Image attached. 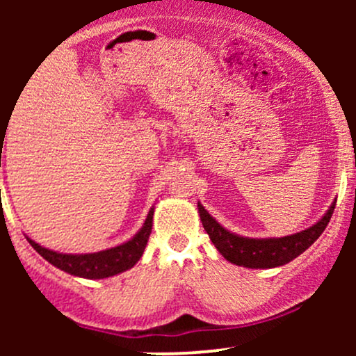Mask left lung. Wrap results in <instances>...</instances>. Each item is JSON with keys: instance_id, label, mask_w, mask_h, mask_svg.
Listing matches in <instances>:
<instances>
[{"instance_id": "8db88e82", "label": "left lung", "mask_w": 356, "mask_h": 356, "mask_svg": "<svg viewBox=\"0 0 356 356\" xmlns=\"http://www.w3.org/2000/svg\"><path fill=\"white\" fill-rule=\"evenodd\" d=\"M334 204L328 207L325 216L309 226L308 229L284 236V238H244L222 227L212 216L197 202L202 226L218 251L232 264L251 269H269L288 264L301 252H305L321 236L334 211Z\"/></svg>"}]
</instances>
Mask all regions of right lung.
Returning <instances> with one entry per match:
<instances>
[{
	"instance_id": "1",
	"label": "right lung",
	"mask_w": 356,
	"mask_h": 356,
	"mask_svg": "<svg viewBox=\"0 0 356 356\" xmlns=\"http://www.w3.org/2000/svg\"><path fill=\"white\" fill-rule=\"evenodd\" d=\"M152 220H154V206L150 207L149 214L144 226L138 229L134 238H130L125 243L118 244L115 248L104 249L99 252H87V254H67V252L51 251V249L40 246L33 239L26 236L28 243L33 246L38 254H42L48 263L61 271L68 273L72 276L85 277V280H104L120 275L127 269L134 268L138 263L144 249L149 241L150 232H152Z\"/></svg>"
}]
</instances>
